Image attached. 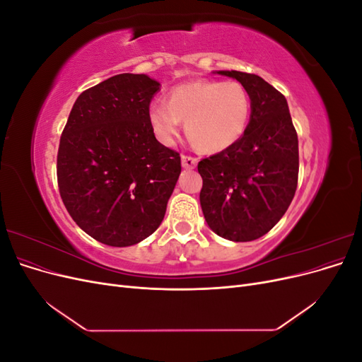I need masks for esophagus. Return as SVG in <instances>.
I'll use <instances>...</instances> for the list:
<instances>
[{
    "instance_id": "1",
    "label": "esophagus",
    "mask_w": 362,
    "mask_h": 362,
    "mask_svg": "<svg viewBox=\"0 0 362 362\" xmlns=\"http://www.w3.org/2000/svg\"><path fill=\"white\" fill-rule=\"evenodd\" d=\"M181 161H182V168L184 169H194L196 164H198V160H196L194 157L185 156V154L181 156Z\"/></svg>"
}]
</instances>
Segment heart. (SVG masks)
<instances>
[{
	"label": "heart",
	"mask_w": 362,
	"mask_h": 362,
	"mask_svg": "<svg viewBox=\"0 0 362 362\" xmlns=\"http://www.w3.org/2000/svg\"><path fill=\"white\" fill-rule=\"evenodd\" d=\"M250 117V98L238 81L199 80L173 87L166 101H152L148 120L156 137L172 146L181 120L185 133L204 152H221L242 139Z\"/></svg>",
	"instance_id": "heart-1"
}]
</instances>
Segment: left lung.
<instances>
[{
    "instance_id": "1",
    "label": "left lung",
    "mask_w": 362,
    "mask_h": 362,
    "mask_svg": "<svg viewBox=\"0 0 362 362\" xmlns=\"http://www.w3.org/2000/svg\"><path fill=\"white\" fill-rule=\"evenodd\" d=\"M245 86L250 120L237 144L208 158L198 170L205 221L231 242L267 234L290 206L299 177V141L286 96L255 74L218 71Z\"/></svg>"
}]
</instances>
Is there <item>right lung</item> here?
Returning a JSON list of instances; mask_svg holds the SVG:
<instances>
[{
  "label": "right lung",
  "instance_id": "obj_1",
  "mask_svg": "<svg viewBox=\"0 0 362 362\" xmlns=\"http://www.w3.org/2000/svg\"><path fill=\"white\" fill-rule=\"evenodd\" d=\"M160 83L119 74L84 90L60 137L57 182L86 234L125 247L160 226L181 173V157L156 139L148 107Z\"/></svg>",
  "mask_w": 362,
  "mask_h": 362
}]
</instances>
